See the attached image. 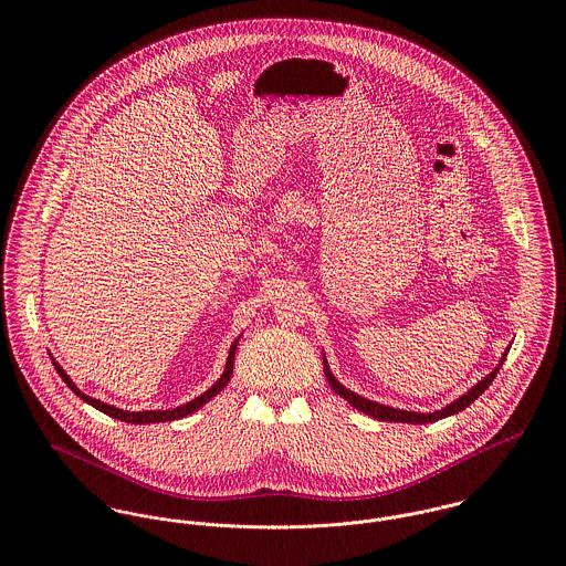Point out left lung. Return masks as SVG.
I'll return each mask as SVG.
<instances>
[{"instance_id": "left-lung-1", "label": "left lung", "mask_w": 566, "mask_h": 566, "mask_svg": "<svg viewBox=\"0 0 566 566\" xmlns=\"http://www.w3.org/2000/svg\"><path fill=\"white\" fill-rule=\"evenodd\" d=\"M505 357H507V350L503 353V357H501L499 366H496L488 377H484L478 386H473V388H471L467 395H462L458 401H453V403L447 405V407H442V409H438V411H433V413H420V411L395 409V407H390V405L377 403V401H370V399H364V397H359V395L350 392L348 388H344V386L333 377V373H331V370H328V366H326V359H324V375H326V381H328V386L333 388V392H335V395H339L342 399H346V401L353 405L355 409H359V411H364V413H368V416H373V418H377V420H384V422H411V424H424V422H436V420H440V418L453 416V413H458V411L467 409V407L473 403L475 399H480V397L484 395L485 388H488V386L492 384V379L496 377V373H499V368L503 366Z\"/></svg>"}]
</instances>
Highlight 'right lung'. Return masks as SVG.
Instances as JSON below:
<instances>
[{
    "label": "right lung",
    "mask_w": 566,
    "mask_h": 566,
    "mask_svg": "<svg viewBox=\"0 0 566 566\" xmlns=\"http://www.w3.org/2000/svg\"><path fill=\"white\" fill-rule=\"evenodd\" d=\"M238 342H240V337L231 344V350H229V359H227V368H224V373H222V377L205 392V395H200V397H196L193 401H189V403L180 405V407H174V409H150V411H126V409H119V407H113V405L102 403V401H97V399H91V397H86L84 392H81L78 388H76V384L67 377V373L52 359V364H54V368H56V373L61 375V379L72 388V392L76 395V397H81L84 403L93 405L95 409H99V411H104L106 416H111V418H117V420H124V422H133V424H148V422H169V420H178V418H185V416H189V413H193V411H198L200 407L205 403H209L216 395H220L222 392V388L231 381V377H233V364H235V350H238Z\"/></svg>",
    "instance_id": "1"
}]
</instances>
